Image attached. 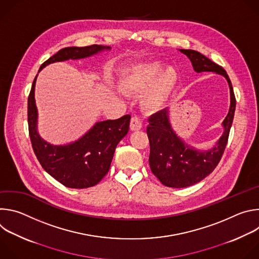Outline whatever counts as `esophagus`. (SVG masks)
<instances>
[{
	"label": "esophagus",
	"instance_id": "1",
	"mask_svg": "<svg viewBox=\"0 0 259 259\" xmlns=\"http://www.w3.org/2000/svg\"><path fill=\"white\" fill-rule=\"evenodd\" d=\"M142 128V123L138 118H132L130 122V129L132 131H138Z\"/></svg>",
	"mask_w": 259,
	"mask_h": 259
}]
</instances>
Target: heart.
Listing matches in <instances>:
<instances>
[{
    "label": "heart",
    "mask_w": 259,
    "mask_h": 259,
    "mask_svg": "<svg viewBox=\"0 0 259 259\" xmlns=\"http://www.w3.org/2000/svg\"><path fill=\"white\" fill-rule=\"evenodd\" d=\"M161 60H150L127 67L120 77L119 88L126 94H142L143 107L151 113L162 109L178 82L173 67Z\"/></svg>",
    "instance_id": "b5f03b06"
}]
</instances>
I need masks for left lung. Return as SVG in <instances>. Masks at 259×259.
Returning a JSON list of instances; mask_svg holds the SVG:
<instances>
[{
	"label": "left lung",
	"mask_w": 259,
	"mask_h": 259,
	"mask_svg": "<svg viewBox=\"0 0 259 259\" xmlns=\"http://www.w3.org/2000/svg\"><path fill=\"white\" fill-rule=\"evenodd\" d=\"M192 61L195 71H213L224 76L230 86L231 105L223 122L224 133L210 150L200 151L187 144L172 129L169 120V108H164L150 119L146 128L151 153L150 167L155 176L169 188H187L200 182L217 166L224 155L233 124L236 97L232 82L224 67L219 66L205 55L195 50L180 49Z\"/></svg>",
	"instance_id": "8db88e82"
}]
</instances>
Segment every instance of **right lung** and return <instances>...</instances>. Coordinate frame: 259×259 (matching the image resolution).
Masks as SVG:
<instances>
[{"instance_id":"right-lung-1","label":"right lung","mask_w":259,"mask_h":259,"mask_svg":"<svg viewBox=\"0 0 259 259\" xmlns=\"http://www.w3.org/2000/svg\"><path fill=\"white\" fill-rule=\"evenodd\" d=\"M109 46L66 47L46 60L40 67L59 61L83 59ZM35 76L27 100L28 132L32 150L44 170L66 188L87 189L97 184L108 172L115 150L129 130L131 117L97 122L78 140L63 145H54L44 140L38 132V109L34 100Z\"/></svg>"}]
</instances>
